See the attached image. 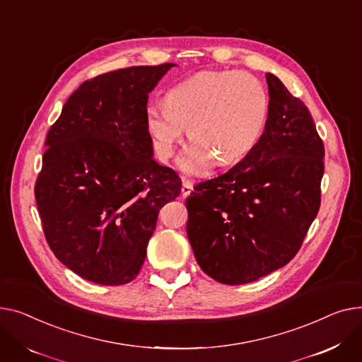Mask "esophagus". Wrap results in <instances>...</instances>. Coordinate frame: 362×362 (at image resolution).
Wrapping results in <instances>:
<instances>
[{"label":"esophagus","instance_id":"34e87169","mask_svg":"<svg viewBox=\"0 0 362 362\" xmlns=\"http://www.w3.org/2000/svg\"><path fill=\"white\" fill-rule=\"evenodd\" d=\"M191 189H193V182L188 181V180H184V181H182V187H181V196H182V197L189 196Z\"/></svg>","mask_w":362,"mask_h":362}]
</instances>
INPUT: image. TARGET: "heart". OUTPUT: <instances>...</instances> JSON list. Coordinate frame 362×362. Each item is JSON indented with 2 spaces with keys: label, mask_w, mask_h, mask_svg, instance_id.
Returning a JSON list of instances; mask_svg holds the SVG:
<instances>
[{
  "label": "heart",
  "mask_w": 362,
  "mask_h": 362,
  "mask_svg": "<svg viewBox=\"0 0 362 362\" xmlns=\"http://www.w3.org/2000/svg\"><path fill=\"white\" fill-rule=\"evenodd\" d=\"M269 117L262 81L243 71H203L169 89L163 103L146 108V129L160 160L174 153L185 132L193 137L178 156L188 175H202L218 160L232 165L260 141Z\"/></svg>",
  "instance_id": "obj_1"
}]
</instances>
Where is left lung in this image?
<instances>
[{
  "instance_id": "left-lung-1",
  "label": "left lung",
  "mask_w": 362,
  "mask_h": 362,
  "mask_svg": "<svg viewBox=\"0 0 362 362\" xmlns=\"http://www.w3.org/2000/svg\"><path fill=\"white\" fill-rule=\"evenodd\" d=\"M269 117L252 151L187 197V237L202 270L243 285L288 264L320 207L325 146L304 102L272 73Z\"/></svg>"
}]
</instances>
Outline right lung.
<instances>
[{
	"label": "right lung",
	"instance_id": "1",
	"mask_svg": "<svg viewBox=\"0 0 362 362\" xmlns=\"http://www.w3.org/2000/svg\"><path fill=\"white\" fill-rule=\"evenodd\" d=\"M175 67H130L84 81L48 132L35 197L55 257L80 278L124 285L139 274L159 209L181 180L153 159L147 98Z\"/></svg>",
	"mask_w": 362,
	"mask_h": 362
}]
</instances>
